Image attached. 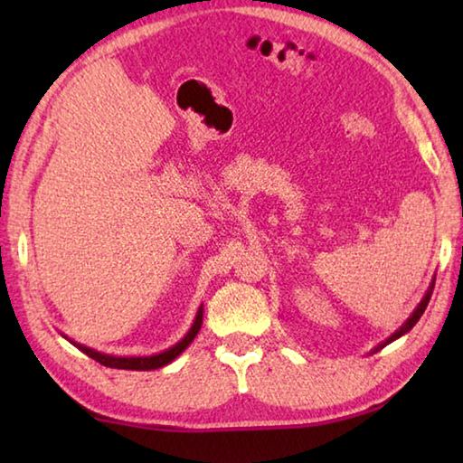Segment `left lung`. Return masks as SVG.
I'll return each instance as SVG.
<instances>
[{
  "instance_id": "left-lung-1",
  "label": "left lung",
  "mask_w": 463,
  "mask_h": 463,
  "mask_svg": "<svg viewBox=\"0 0 463 463\" xmlns=\"http://www.w3.org/2000/svg\"><path fill=\"white\" fill-rule=\"evenodd\" d=\"M433 288H435V281H430V286H429V289H427V294H425V298H422V300H420V304H419V307H417V308H414V312H412V315L409 317V320H406V323H404V325H402L401 328H398V331H396L394 335H390L386 341H383V343H380V345H378V347H375V349H373V354H375V351H380L382 347H386V345H388V343H392V341H396V339H398V336H402V335H406V333H409V331H411V328H412L414 325H417V323H419V318L422 317V312H425V308H427V304H429V300H430V294H433Z\"/></svg>"
}]
</instances>
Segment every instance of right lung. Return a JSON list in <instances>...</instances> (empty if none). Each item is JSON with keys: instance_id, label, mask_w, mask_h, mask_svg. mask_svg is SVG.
<instances>
[{"instance_id": "obj_1", "label": "right lung", "mask_w": 463, "mask_h": 463, "mask_svg": "<svg viewBox=\"0 0 463 463\" xmlns=\"http://www.w3.org/2000/svg\"><path fill=\"white\" fill-rule=\"evenodd\" d=\"M202 315H203V310L200 307L198 308V315H195V318H194L192 328H190V331H187V335L184 336L182 341L175 343L174 347L161 351V354L148 355V357H116V355H106V354H99V351H96V349L85 347V345H80V343H75V341H71V343L75 345L77 349L83 351L85 355L91 357V359H96V362H99L101 365H106V367H116V370H137V372L159 370V367L174 362V359L179 354H182V351L187 349V345H190L195 339V335H198L200 326H202ZM65 339H67V336H65Z\"/></svg>"}]
</instances>
